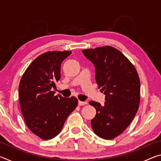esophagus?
<instances>
[{
	"mask_svg": "<svg viewBox=\"0 0 161 161\" xmlns=\"http://www.w3.org/2000/svg\"><path fill=\"white\" fill-rule=\"evenodd\" d=\"M87 102H81V101H79L78 102V105L79 106H83L86 104Z\"/></svg>",
	"mask_w": 161,
	"mask_h": 161,
	"instance_id": "1",
	"label": "esophagus"
}]
</instances>
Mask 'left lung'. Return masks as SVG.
Masks as SVG:
<instances>
[{
    "instance_id": "1",
    "label": "left lung",
    "mask_w": 161,
    "mask_h": 161,
    "mask_svg": "<svg viewBox=\"0 0 161 161\" xmlns=\"http://www.w3.org/2000/svg\"><path fill=\"white\" fill-rule=\"evenodd\" d=\"M95 67V79L105 94L104 104L94 101L96 108L91 121L94 132L104 139H113L131 123L140 102L141 84L134 66L121 52L110 46L82 50Z\"/></svg>"
}]
</instances>
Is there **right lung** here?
Segmentation results:
<instances>
[{"instance_id": "right-lung-1", "label": "right lung", "mask_w": 161, "mask_h": 161, "mask_svg": "<svg viewBox=\"0 0 161 161\" xmlns=\"http://www.w3.org/2000/svg\"><path fill=\"white\" fill-rule=\"evenodd\" d=\"M71 53L53 51L37 57L27 68L19 84V102L25 124L43 140L58 135L77 106V98L54 96L51 90L56 86L54 82L60 80L62 62Z\"/></svg>"}]
</instances>
